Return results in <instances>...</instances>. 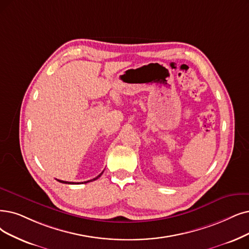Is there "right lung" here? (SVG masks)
I'll list each match as a JSON object with an SVG mask.
<instances>
[{
	"label": "right lung",
	"mask_w": 249,
	"mask_h": 249,
	"mask_svg": "<svg viewBox=\"0 0 249 249\" xmlns=\"http://www.w3.org/2000/svg\"><path fill=\"white\" fill-rule=\"evenodd\" d=\"M102 174H103V172H102V173H101L100 175H99V176H97L96 178H93V180H90V181H87V182H82V183H74V182H66V181H61V180H57V181H58V182H60V183H63V184H72V185H73V184H84V183L86 184V183H89V182H92V181H95V180H97V178H100V177H101V175H102Z\"/></svg>",
	"instance_id": "right-lung-1"
}]
</instances>
